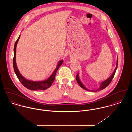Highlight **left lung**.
<instances>
[{
    "mask_svg": "<svg viewBox=\"0 0 132 132\" xmlns=\"http://www.w3.org/2000/svg\"><path fill=\"white\" fill-rule=\"evenodd\" d=\"M117 67H118V58H117V63H116V68L115 69H114V71H113V73L111 74V75L108 78H107L106 80H105V81H102V82H101V84H100V86L99 87V88H97V89L94 90V89H91V90H89L87 88H86L84 85L82 84V82L81 81L80 78H79V73H78L77 75L76 76V80H77V81L78 82V83L79 84V85H80V86L81 87V88H84V89L86 90H88V91H89V92H97V91H99V90H102L104 88L107 87L109 84L112 81V79H113V77L115 75V72H116V71L117 69Z\"/></svg>",
    "mask_w": 132,
    "mask_h": 132,
    "instance_id": "8db88e82",
    "label": "left lung"
}]
</instances>
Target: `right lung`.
Wrapping results in <instances>:
<instances>
[{
  "label": "right lung",
  "instance_id": "right-lung-1",
  "mask_svg": "<svg viewBox=\"0 0 132 132\" xmlns=\"http://www.w3.org/2000/svg\"><path fill=\"white\" fill-rule=\"evenodd\" d=\"M20 36H19L17 40H16L14 47V58H13V68L14 72L17 76L18 79H19L20 82L22 83V84L26 88L29 89H31L32 90H44L48 88H50L51 86L52 82L54 81L55 78V75L56 74L57 71L59 68L61 66L63 62V60H61L58 61V63L56 66V67L52 74L50 76L49 78L43 81H31L28 79H26L19 72V70L17 68L16 62V47L18 44L19 38H20Z\"/></svg>",
  "mask_w": 132,
  "mask_h": 132
}]
</instances>
